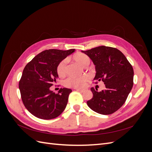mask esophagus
<instances>
[{"instance_id":"1","label":"esophagus","mask_w":152,"mask_h":152,"mask_svg":"<svg viewBox=\"0 0 152 152\" xmlns=\"http://www.w3.org/2000/svg\"><path fill=\"white\" fill-rule=\"evenodd\" d=\"M75 90H76V91H79V92H80V93H83V92H84V91H85V90H84V89H76Z\"/></svg>"}]
</instances>
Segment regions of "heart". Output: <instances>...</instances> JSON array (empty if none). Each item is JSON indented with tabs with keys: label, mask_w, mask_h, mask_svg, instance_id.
<instances>
[{
	"label": "heart",
	"mask_w": 152,
	"mask_h": 152,
	"mask_svg": "<svg viewBox=\"0 0 152 152\" xmlns=\"http://www.w3.org/2000/svg\"><path fill=\"white\" fill-rule=\"evenodd\" d=\"M73 59L78 64L83 67H86L90 63V59L87 55L79 53L75 54L73 56ZM66 64L67 59H63L58 64L57 66V73L59 77H63L66 73ZM89 80V77L84 75L79 77L70 76L64 82V84L68 87H73V88H81L86 84L87 82Z\"/></svg>",
	"instance_id": "heart-1"
}]
</instances>
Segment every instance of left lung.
I'll return each instance as SVG.
<instances>
[{
  "instance_id": "1",
  "label": "left lung",
  "mask_w": 152,
  "mask_h": 152,
  "mask_svg": "<svg viewBox=\"0 0 152 152\" xmlns=\"http://www.w3.org/2000/svg\"><path fill=\"white\" fill-rule=\"evenodd\" d=\"M95 65L94 80L103 81L105 90L98 91L92 87L93 96L87 101L88 107L102 115H110L126 102L133 86L134 71L131 63L118 49L102 45L87 50H82Z\"/></svg>"
}]
</instances>
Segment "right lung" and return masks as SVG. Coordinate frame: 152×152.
<instances>
[{"label": "right lung", "mask_w": 152, "mask_h": 152, "mask_svg": "<svg viewBox=\"0 0 152 152\" xmlns=\"http://www.w3.org/2000/svg\"><path fill=\"white\" fill-rule=\"evenodd\" d=\"M74 51V49L45 50L25 66L19 89L23 103L35 117L49 120L58 117L65 109L72 90L61 88L56 94L50 90V87L58 77V64Z\"/></svg>", "instance_id": "add662e5"}]
</instances>
